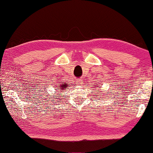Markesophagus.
<instances>
[{"mask_svg":"<svg viewBox=\"0 0 153 153\" xmlns=\"http://www.w3.org/2000/svg\"><path fill=\"white\" fill-rule=\"evenodd\" d=\"M83 82H82V80H80V79H77V85H78V86H80V85H82L83 83H82Z\"/></svg>","mask_w":153,"mask_h":153,"instance_id":"34e87169","label":"esophagus"}]
</instances>
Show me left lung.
Listing matches in <instances>:
<instances>
[{"label":"left lung","mask_w":153,"mask_h":153,"mask_svg":"<svg viewBox=\"0 0 153 153\" xmlns=\"http://www.w3.org/2000/svg\"><path fill=\"white\" fill-rule=\"evenodd\" d=\"M98 85H99V84H94V88H98V87H100V86H98ZM102 95H100V97H101ZM99 99H100V98H99Z\"/></svg>","instance_id":"8db88e82"}]
</instances>
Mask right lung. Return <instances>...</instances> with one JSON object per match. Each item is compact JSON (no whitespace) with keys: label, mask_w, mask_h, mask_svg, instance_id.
I'll return each instance as SVG.
<instances>
[{"label":"right lung","mask_w":153,"mask_h":153,"mask_svg":"<svg viewBox=\"0 0 153 153\" xmlns=\"http://www.w3.org/2000/svg\"><path fill=\"white\" fill-rule=\"evenodd\" d=\"M60 80V79H59ZM59 86H58L57 84V86H56V90H60V91L61 90H64L67 87H69V84H67V82H59Z\"/></svg>","instance_id":"obj_1"}]
</instances>
